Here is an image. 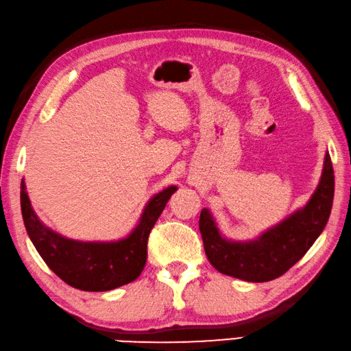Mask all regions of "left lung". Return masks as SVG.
<instances>
[{
	"label": "left lung",
	"instance_id": "left-lung-1",
	"mask_svg": "<svg viewBox=\"0 0 351 351\" xmlns=\"http://www.w3.org/2000/svg\"><path fill=\"white\" fill-rule=\"evenodd\" d=\"M335 176L330 154H326L321 182L304 209L269 228L259 239L230 242L219 234L209 210L199 213L207 259L219 273L247 282H269L283 276L317 241L330 217Z\"/></svg>",
	"mask_w": 351,
	"mask_h": 351
}]
</instances>
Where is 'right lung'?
I'll return each instance as SVG.
<instances>
[{
    "instance_id": "1",
    "label": "right lung",
    "mask_w": 351,
    "mask_h": 351,
    "mask_svg": "<svg viewBox=\"0 0 351 351\" xmlns=\"http://www.w3.org/2000/svg\"><path fill=\"white\" fill-rule=\"evenodd\" d=\"M177 191L169 186L149 199L130 236L118 242L66 239L40 223L21 182V210L25 230L42 259L63 282L75 289L101 292L136 280L147 262L148 236L168 199Z\"/></svg>"
}]
</instances>
